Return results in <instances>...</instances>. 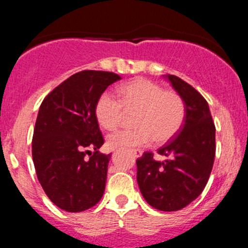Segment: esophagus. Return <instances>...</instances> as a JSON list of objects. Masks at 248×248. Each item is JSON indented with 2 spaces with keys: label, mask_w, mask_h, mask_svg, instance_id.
I'll return each instance as SVG.
<instances>
[{
  "label": "esophagus",
  "mask_w": 248,
  "mask_h": 248,
  "mask_svg": "<svg viewBox=\"0 0 248 248\" xmlns=\"http://www.w3.org/2000/svg\"><path fill=\"white\" fill-rule=\"evenodd\" d=\"M132 154L134 155V157H136V158L141 157V156H142V152L140 149H133Z\"/></svg>",
  "instance_id": "esophagus-1"
}]
</instances>
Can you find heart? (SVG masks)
<instances>
[{"mask_svg": "<svg viewBox=\"0 0 248 248\" xmlns=\"http://www.w3.org/2000/svg\"><path fill=\"white\" fill-rule=\"evenodd\" d=\"M120 100L110 93H102L95 105L99 124L114 130L124 115L135 113L132 130H121L108 138L110 148H135L150 144L154 140L166 142L176 135L186 115L182 98L172 91H163L160 85L143 78L121 85L118 90Z\"/></svg>", "mask_w": 248, "mask_h": 248, "instance_id": "obj_1", "label": "heart"}]
</instances>
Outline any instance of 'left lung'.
Masks as SVG:
<instances>
[{
  "label": "left lung",
  "instance_id": "left-lung-1",
  "mask_svg": "<svg viewBox=\"0 0 248 248\" xmlns=\"http://www.w3.org/2000/svg\"><path fill=\"white\" fill-rule=\"evenodd\" d=\"M184 102V124L177 135L157 150L155 161L144 153L136 161L138 184L147 203L160 211H178L201 195L209 181L216 154V127L209 104L178 77L166 75Z\"/></svg>",
  "mask_w": 248,
  "mask_h": 248
}]
</instances>
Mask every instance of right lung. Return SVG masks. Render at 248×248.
Instances as JSON below:
<instances>
[{"label":"right lung","instance_id":"1","mask_svg":"<svg viewBox=\"0 0 248 248\" xmlns=\"http://www.w3.org/2000/svg\"><path fill=\"white\" fill-rule=\"evenodd\" d=\"M120 79L113 72L81 71L57 86L39 107L33 164L44 192L64 211H85L104 195L110 154L99 153L104 138L95 105L105 90Z\"/></svg>","mask_w":248,"mask_h":248}]
</instances>
